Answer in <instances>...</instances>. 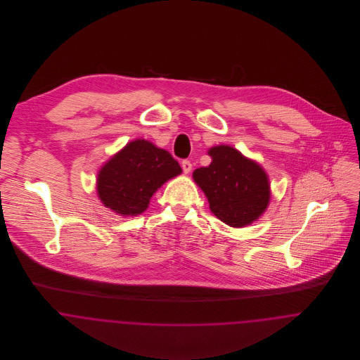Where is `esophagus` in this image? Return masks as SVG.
<instances>
[{"label":"esophagus","instance_id":"obj_1","mask_svg":"<svg viewBox=\"0 0 360 360\" xmlns=\"http://www.w3.org/2000/svg\"><path fill=\"white\" fill-rule=\"evenodd\" d=\"M181 166H182V170L185 174H188V172H191V163H190V160H184L182 163H181Z\"/></svg>","mask_w":360,"mask_h":360}]
</instances>
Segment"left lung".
Instances as JSON below:
<instances>
[{
	"label": "left lung",
	"mask_w": 360,
	"mask_h": 360,
	"mask_svg": "<svg viewBox=\"0 0 360 360\" xmlns=\"http://www.w3.org/2000/svg\"><path fill=\"white\" fill-rule=\"evenodd\" d=\"M212 163L193 172L212 213L223 223L240 228L257 221L270 202V184L257 162L229 146L212 147Z\"/></svg>",
	"instance_id": "8db88e82"
}]
</instances>
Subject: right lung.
<instances>
[{"label": "right lung", "mask_w": 360, "mask_h": 360, "mask_svg": "<svg viewBox=\"0 0 360 360\" xmlns=\"http://www.w3.org/2000/svg\"><path fill=\"white\" fill-rule=\"evenodd\" d=\"M181 172L170 153L137 139L101 167L97 194L103 205L117 214L137 216L148 207L155 191Z\"/></svg>", "instance_id": "right-lung-1"}]
</instances>
